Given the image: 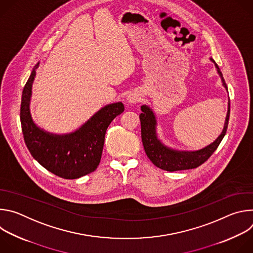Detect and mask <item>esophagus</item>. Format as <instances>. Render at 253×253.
Wrapping results in <instances>:
<instances>
[{"label": "esophagus", "instance_id": "obj_1", "mask_svg": "<svg viewBox=\"0 0 253 253\" xmlns=\"http://www.w3.org/2000/svg\"><path fill=\"white\" fill-rule=\"evenodd\" d=\"M140 99V94L136 92H132L127 96V102L129 104H135Z\"/></svg>", "mask_w": 253, "mask_h": 253}]
</instances>
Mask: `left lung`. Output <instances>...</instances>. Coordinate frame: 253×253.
Wrapping results in <instances>:
<instances>
[{
	"label": "left lung",
	"instance_id": "8db88e82",
	"mask_svg": "<svg viewBox=\"0 0 253 253\" xmlns=\"http://www.w3.org/2000/svg\"><path fill=\"white\" fill-rule=\"evenodd\" d=\"M210 60L214 63L216 69H217V73L221 78L222 85L227 90L226 83L223 79L219 67L213 59ZM141 111L142 113L140 114L139 118L141 121V138L144 150H145L148 158L156 167L162 170L173 172L193 169L200 166L217 149L220 142L226 134L230 114V101H228V110L221 134L214 142L209 144L208 146L196 151H179L164 145L157 136V121L151 108L147 105H142Z\"/></svg>",
	"mask_w": 253,
	"mask_h": 253
}]
</instances>
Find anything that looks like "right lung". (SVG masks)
<instances>
[{
    "label": "right lung",
    "instance_id": "right-lung-1",
    "mask_svg": "<svg viewBox=\"0 0 253 253\" xmlns=\"http://www.w3.org/2000/svg\"><path fill=\"white\" fill-rule=\"evenodd\" d=\"M38 67L39 63L33 69L22 94L20 119L25 143L34 159L48 171L64 179L80 178L98 167L106 130L124 111V105L117 102L104 106L74 132L62 135L47 132L35 124L30 110Z\"/></svg>",
    "mask_w": 253,
    "mask_h": 253
}]
</instances>
